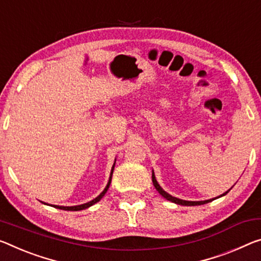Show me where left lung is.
Segmentation results:
<instances>
[{
    "instance_id": "1",
    "label": "left lung",
    "mask_w": 261,
    "mask_h": 261,
    "mask_svg": "<svg viewBox=\"0 0 261 261\" xmlns=\"http://www.w3.org/2000/svg\"><path fill=\"white\" fill-rule=\"evenodd\" d=\"M152 182H153V185H154V187H155V189L158 190L159 192V194L160 195H163L165 198H166V200H168V201H171V202H173V203H176V204H181V205H201V204H205V203H208V202H212L213 200H206V201H185V200H180V198H177V197H174V196H172V195H169L168 193H166L165 192V190L160 187L159 186V184L156 182V180H155V176H154V173L152 172ZM231 189V188H230ZM229 189V190H230ZM229 190H227L226 193H224L223 194V195H226L227 193H229ZM223 195H221V196H223Z\"/></svg>"
}]
</instances>
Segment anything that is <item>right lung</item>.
<instances>
[{
  "instance_id": "add662e5",
  "label": "right lung",
  "mask_w": 261,
  "mask_h": 261,
  "mask_svg": "<svg viewBox=\"0 0 261 261\" xmlns=\"http://www.w3.org/2000/svg\"><path fill=\"white\" fill-rule=\"evenodd\" d=\"M114 167H115V165L113 166V169H111L110 179H109V182H108V185H107V187H106V188H105V190H103V192L100 194V195H98L96 198H94L93 201L88 202V203H85V204H81V205H74V206H60V205H53V206H55V208H58V209L67 210V212H79V210L87 209V208H89L90 205L95 204V203H96V202L100 201L103 196H105V194L107 193V190L109 189V186H110V184H111V177H113V173H114Z\"/></svg>"
}]
</instances>
